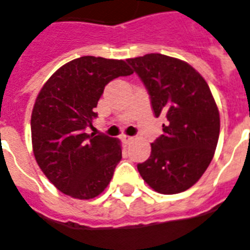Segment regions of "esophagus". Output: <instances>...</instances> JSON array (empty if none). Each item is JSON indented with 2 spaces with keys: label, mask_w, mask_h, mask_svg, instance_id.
<instances>
[{
  "label": "esophagus",
  "mask_w": 250,
  "mask_h": 250,
  "mask_svg": "<svg viewBox=\"0 0 250 250\" xmlns=\"http://www.w3.org/2000/svg\"><path fill=\"white\" fill-rule=\"evenodd\" d=\"M121 138H122V141L125 142V144H129V142L133 140V137H131V136H127V135H123Z\"/></svg>",
  "instance_id": "34e87169"
}]
</instances>
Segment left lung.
Listing matches in <instances>:
<instances>
[{"label":"left lung","instance_id":"8db88e82","mask_svg":"<svg viewBox=\"0 0 250 250\" xmlns=\"http://www.w3.org/2000/svg\"><path fill=\"white\" fill-rule=\"evenodd\" d=\"M148 91L163 135L137 165L157 193L175 194L196 184L208 167L220 135V114L211 90L190 64L164 54L127 60Z\"/></svg>","mask_w":250,"mask_h":250}]
</instances>
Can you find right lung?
Wrapping results in <instances>:
<instances>
[{"instance_id": "add662e5", "label": "right lung", "mask_w": 250, "mask_h": 250, "mask_svg": "<svg viewBox=\"0 0 250 250\" xmlns=\"http://www.w3.org/2000/svg\"><path fill=\"white\" fill-rule=\"evenodd\" d=\"M133 71L122 60L85 56L58 68L44 83L31 113L33 152L58 190L79 200L99 196L122 159L121 142L86 133L98 117L104 87Z\"/></svg>"}]
</instances>
